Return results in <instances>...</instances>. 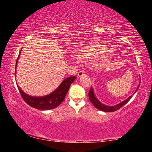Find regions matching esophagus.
<instances>
[{
    "label": "esophagus",
    "instance_id": "1",
    "mask_svg": "<svg viewBox=\"0 0 152 152\" xmlns=\"http://www.w3.org/2000/svg\"><path fill=\"white\" fill-rule=\"evenodd\" d=\"M84 74H85V72H84L83 70H80L78 74V78H80V77L84 76Z\"/></svg>",
    "mask_w": 152,
    "mask_h": 152
}]
</instances>
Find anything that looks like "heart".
<instances>
[{
  "mask_svg": "<svg viewBox=\"0 0 152 152\" xmlns=\"http://www.w3.org/2000/svg\"><path fill=\"white\" fill-rule=\"evenodd\" d=\"M111 53L109 48L101 43H92L85 46L76 53L77 60L85 62H92L99 60L100 65H103L109 61Z\"/></svg>",
  "mask_w": 152,
  "mask_h": 152,
  "instance_id": "b5f03b06",
  "label": "heart"
}]
</instances>
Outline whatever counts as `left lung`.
<instances>
[{
    "instance_id": "8db88e82",
    "label": "left lung",
    "mask_w": 152,
    "mask_h": 152,
    "mask_svg": "<svg viewBox=\"0 0 152 152\" xmlns=\"http://www.w3.org/2000/svg\"><path fill=\"white\" fill-rule=\"evenodd\" d=\"M140 84H139V85L137 86V89H136L135 92H137V91L139 88V87H140ZM135 92H134V94L135 93ZM133 95H132L131 96L127 98V99L125 100V101H123L121 102H120V103L115 105V106H107V105H105L104 104L101 103V102L96 99V96H95L93 88H92V86H91V89H90V91L88 92V96H89L90 101H91L92 103L93 104L95 108H96L97 109L101 110H102V111H104V112H113V111H115V110H119L121 107H122L123 105H125L126 103H127V102H129V101L131 99V98L132 97Z\"/></svg>"
}]
</instances>
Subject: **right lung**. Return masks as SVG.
Returning a JSON list of instances; mask_svg holds the SVG:
<instances>
[{
    "label": "right lung",
    "mask_w": 152,
    "mask_h": 152,
    "mask_svg": "<svg viewBox=\"0 0 152 152\" xmlns=\"http://www.w3.org/2000/svg\"><path fill=\"white\" fill-rule=\"evenodd\" d=\"M20 51H20L19 57L17 58L16 61V68L18 60H19L20 53H21ZM15 74H16V71H15ZM76 78V76H71L66 78L61 82L60 86L54 91L43 96H30V95L25 93L18 85L17 87L23 99L29 106L35 108L37 109L50 110L58 107L63 102L67 92L70 88V84L75 80Z\"/></svg>",
    "instance_id": "1"
}]
</instances>
